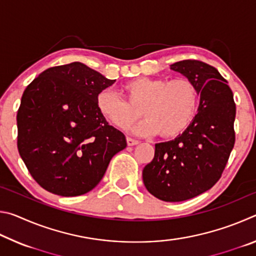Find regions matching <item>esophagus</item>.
I'll return each mask as SVG.
<instances>
[{
	"label": "esophagus",
	"mask_w": 256,
	"mask_h": 256,
	"mask_svg": "<svg viewBox=\"0 0 256 256\" xmlns=\"http://www.w3.org/2000/svg\"><path fill=\"white\" fill-rule=\"evenodd\" d=\"M126 142H128V146H136L138 144V141L136 140V138H126Z\"/></svg>",
	"instance_id": "34e87169"
}]
</instances>
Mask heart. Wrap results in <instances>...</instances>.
<instances>
[{"mask_svg": "<svg viewBox=\"0 0 256 256\" xmlns=\"http://www.w3.org/2000/svg\"><path fill=\"white\" fill-rule=\"evenodd\" d=\"M124 98L110 89H104L96 98L97 110L112 126L120 130L144 116L146 120L134 133L140 136L159 134L164 138L182 136L196 120L200 92L196 82L188 78L170 81L140 76L122 86Z\"/></svg>", "mask_w": 256, "mask_h": 256, "instance_id": "1", "label": "heart"}]
</instances>
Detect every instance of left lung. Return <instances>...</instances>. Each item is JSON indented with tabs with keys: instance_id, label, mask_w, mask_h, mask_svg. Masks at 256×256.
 Masks as SVG:
<instances>
[{
	"instance_id": "1",
	"label": "left lung",
	"mask_w": 256,
	"mask_h": 256,
	"mask_svg": "<svg viewBox=\"0 0 256 256\" xmlns=\"http://www.w3.org/2000/svg\"><path fill=\"white\" fill-rule=\"evenodd\" d=\"M170 68L198 86V116L182 136L156 144L154 157L144 168L142 178L159 200L180 202L200 196L222 177L235 144L236 104L228 82L209 64L184 60Z\"/></svg>"
}]
</instances>
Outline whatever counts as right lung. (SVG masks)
Masks as SVG:
<instances>
[{
	"instance_id": "add662e5",
	"label": "right lung",
	"mask_w": 256,
	"mask_h": 256,
	"mask_svg": "<svg viewBox=\"0 0 256 256\" xmlns=\"http://www.w3.org/2000/svg\"><path fill=\"white\" fill-rule=\"evenodd\" d=\"M80 62L42 72L16 114L18 150L32 178L60 196H82L102 180L126 138L99 114L96 98L114 84Z\"/></svg>"
}]
</instances>
